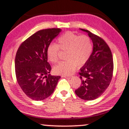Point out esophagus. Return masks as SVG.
I'll use <instances>...</instances> for the list:
<instances>
[{"label": "esophagus", "instance_id": "obj_1", "mask_svg": "<svg viewBox=\"0 0 129 129\" xmlns=\"http://www.w3.org/2000/svg\"><path fill=\"white\" fill-rule=\"evenodd\" d=\"M62 77L66 78H68V79H70L72 78V76H62Z\"/></svg>", "mask_w": 129, "mask_h": 129}]
</instances>
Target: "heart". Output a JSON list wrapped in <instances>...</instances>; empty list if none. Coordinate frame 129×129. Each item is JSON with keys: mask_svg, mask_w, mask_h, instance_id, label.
I'll list each match as a JSON object with an SVG mask.
<instances>
[{"mask_svg": "<svg viewBox=\"0 0 129 129\" xmlns=\"http://www.w3.org/2000/svg\"><path fill=\"white\" fill-rule=\"evenodd\" d=\"M58 45L51 44L46 51L48 60L56 63L59 60V49L66 51V61L59 62L53 67L54 73L57 75H69L76 69L88 61L92 51L91 40L87 35H78L72 32H67L57 40Z\"/></svg>", "mask_w": 129, "mask_h": 129, "instance_id": "1", "label": "heart"}]
</instances>
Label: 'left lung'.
<instances>
[{
	"label": "left lung",
	"instance_id": "8db88e82",
	"mask_svg": "<svg viewBox=\"0 0 129 129\" xmlns=\"http://www.w3.org/2000/svg\"><path fill=\"white\" fill-rule=\"evenodd\" d=\"M80 30L88 34L93 43V50L88 61L80 69L81 84L75 92L81 99L93 100L100 97L110 85L113 77V56L102 38L87 30Z\"/></svg>",
	"mask_w": 129,
	"mask_h": 129
}]
</instances>
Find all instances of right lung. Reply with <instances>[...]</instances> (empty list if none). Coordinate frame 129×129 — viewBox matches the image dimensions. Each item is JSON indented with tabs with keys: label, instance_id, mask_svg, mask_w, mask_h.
<instances>
[{
	"label": "right lung",
	"instance_id": "right-lung-1",
	"mask_svg": "<svg viewBox=\"0 0 129 129\" xmlns=\"http://www.w3.org/2000/svg\"><path fill=\"white\" fill-rule=\"evenodd\" d=\"M62 30L58 28L40 30L22 42L15 57L16 80L21 89L34 100H42L53 94L60 76L49 74L46 51L51 42Z\"/></svg>",
	"mask_w": 129,
	"mask_h": 129
}]
</instances>
